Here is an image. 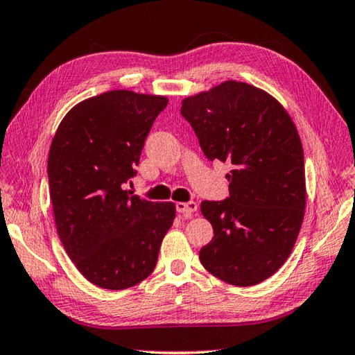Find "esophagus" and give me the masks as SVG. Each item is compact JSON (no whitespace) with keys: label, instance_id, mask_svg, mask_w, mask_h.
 I'll use <instances>...</instances> for the list:
<instances>
[{"label":"esophagus","instance_id":"1","mask_svg":"<svg viewBox=\"0 0 355 355\" xmlns=\"http://www.w3.org/2000/svg\"><path fill=\"white\" fill-rule=\"evenodd\" d=\"M176 210L185 216H190L191 213H195L198 210V204L193 202V200H190V202H178Z\"/></svg>","mask_w":355,"mask_h":355}]
</instances>
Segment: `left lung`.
Instances as JSON below:
<instances>
[{
	"instance_id": "8db88e82",
	"label": "left lung",
	"mask_w": 355,
	"mask_h": 355,
	"mask_svg": "<svg viewBox=\"0 0 355 355\" xmlns=\"http://www.w3.org/2000/svg\"><path fill=\"white\" fill-rule=\"evenodd\" d=\"M182 114L210 160L229 162V199L204 200L213 239L200 264L227 284L272 277L295 245L306 209L302 139L284 106L257 86L225 80L182 100Z\"/></svg>"
}]
</instances>
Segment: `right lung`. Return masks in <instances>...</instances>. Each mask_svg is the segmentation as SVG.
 <instances>
[{"label":"right lung","mask_w":355,"mask_h":355,"mask_svg":"<svg viewBox=\"0 0 355 355\" xmlns=\"http://www.w3.org/2000/svg\"><path fill=\"white\" fill-rule=\"evenodd\" d=\"M168 98L112 89L63 117L48 157L60 241L82 275L122 291L155 270L175 202H151L123 187L136 175L145 139Z\"/></svg>","instance_id":"obj_1"}]
</instances>
